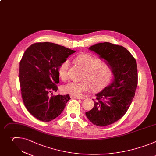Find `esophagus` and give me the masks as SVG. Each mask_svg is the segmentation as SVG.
I'll list each match as a JSON object with an SVG mask.
<instances>
[{"label":"esophagus","mask_w":156,"mask_h":156,"mask_svg":"<svg viewBox=\"0 0 156 156\" xmlns=\"http://www.w3.org/2000/svg\"><path fill=\"white\" fill-rule=\"evenodd\" d=\"M71 98L72 99H83L84 98L83 97H75V96H73V95H71Z\"/></svg>","instance_id":"obj_1"}]
</instances>
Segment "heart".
I'll return each instance as SVG.
<instances>
[{"mask_svg": "<svg viewBox=\"0 0 156 156\" xmlns=\"http://www.w3.org/2000/svg\"><path fill=\"white\" fill-rule=\"evenodd\" d=\"M77 63L85 70L80 82L71 81L62 87L65 93L75 97H79L88 91L91 87L94 90L103 88L109 82L111 76V68L109 65L96 56L88 53L81 54L76 58ZM69 66L68 59L62 62L58 69L59 77L66 80L68 77V71Z\"/></svg>", "mask_w": 156, "mask_h": 156, "instance_id": "1", "label": "heart"}]
</instances>
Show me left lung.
<instances>
[{
  "label": "left lung",
  "instance_id": "left-lung-1",
  "mask_svg": "<svg viewBox=\"0 0 156 156\" xmlns=\"http://www.w3.org/2000/svg\"><path fill=\"white\" fill-rule=\"evenodd\" d=\"M89 49L106 60L114 79L97 93L94 106L85 114L94 125L107 126L125 115L132 102L138 84L136 61L125 47L109 42L99 43Z\"/></svg>",
  "mask_w": 156,
  "mask_h": 156
}]
</instances>
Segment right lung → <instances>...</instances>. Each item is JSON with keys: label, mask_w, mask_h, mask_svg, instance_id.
<instances>
[{"label": "right lung", "mask_w": 156, "mask_h": 156, "mask_svg": "<svg viewBox=\"0 0 156 156\" xmlns=\"http://www.w3.org/2000/svg\"><path fill=\"white\" fill-rule=\"evenodd\" d=\"M76 51L51 42L29 46L20 63V82L23 101L29 112L43 122L61 114L69 95L53 96L59 82L58 69Z\"/></svg>", "instance_id": "1"}]
</instances>
